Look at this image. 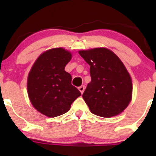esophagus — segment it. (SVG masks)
I'll use <instances>...</instances> for the list:
<instances>
[{
  "label": "esophagus",
  "instance_id": "esophagus-1",
  "mask_svg": "<svg viewBox=\"0 0 156 156\" xmlns=\"http://www.w3.org/2000/svg\"><path fill=\"white\" fill-rule=\"evenodd\" d=\"M78 89H79L80 93H81V94H83L84 92V89H85V87H84V86H80V87H78Z\"/></svg>",
  "mask_w": 156,
  "mask_h": 156
}]
</instances>
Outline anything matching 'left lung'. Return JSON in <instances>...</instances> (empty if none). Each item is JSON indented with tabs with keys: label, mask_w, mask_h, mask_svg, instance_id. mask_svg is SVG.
Wrapping results in <instances>:
<instances>
[{
	"label": "left lung",
	"mask_w": 156,
	"mask_h": 156,
	"mask_svg": "<svg viewBox=\"0 0 156 156\" xmlns=\"http://www.w3.org/2000/svg\"><path fill=\"white\" fill-rule=\"evenodd\" d=\"M78 53L90 66L92 80L82 95L90 112L105 118L124 112L131 101L133 84L120 58L106 48Z\"/></svg>",
	"instance_id": "1"
}]
</instances>
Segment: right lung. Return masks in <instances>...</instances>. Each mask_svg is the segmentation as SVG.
Segmentation results:
<instances>
[{"instance_id":"add662e5","label":"right lung","mask_w":156,"mask_h":156,"mask_svg":"<svg viewBox=\"0 0 156 156\" xmlns=\"http://www.w3.org/2000/svg\"><path fill=\"white\" fill-rule=\"evenodd\" d=\"M72 58L70 51L55 48L43 52L34 63L27 79V90L32 105L48 117L67 112L81 95L72 85V76L64 70Z\"/></svg>"}]
</instances>
